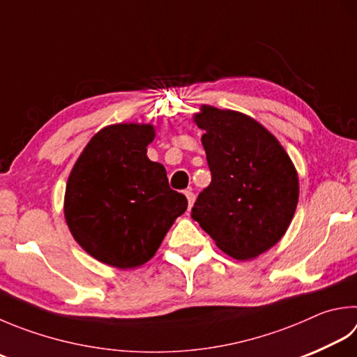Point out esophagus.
<instances>
[{
    "label": "esophagus",
    "instance_id": "1",
    "mask_svg": "<svg viewBox=\"0 0 357 357\" xmlns=\"http://www.w3.org/2000/svg\"><path fill=\"white\" fill-rule=\"evenodd\" d=\"M185 196L188 199V206H192L194 205V200H196V196H194L192 191H185Z\"/></svg>",
    "mask_w": 357,
    "mask_h": 357
}]
</instances>
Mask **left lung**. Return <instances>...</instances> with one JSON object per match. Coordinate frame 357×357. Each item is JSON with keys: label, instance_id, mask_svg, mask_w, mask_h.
<instances>
[{"label": "left lung", "instance_id": "1", "mask_svg": "<svg viewBox=\"0 0 357 357\" xmlns=\"http://www.w3.org/2000/svg\"><path fill=\"white\" fill-rule=\"evenodd\" d=\"M194 121L211 183L199 194L191 218L222 252L252 259L283 238L298 202V177L283 146L258 121L202 105Z\"/></svg>", "mask_w": 357, "mask_h": 357}]
</instances>
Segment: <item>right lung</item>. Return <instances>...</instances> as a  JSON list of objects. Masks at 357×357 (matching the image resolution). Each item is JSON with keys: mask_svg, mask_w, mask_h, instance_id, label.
<instances>
[{"mask_svg": "<svg viewBox=\"0 0 357 357\" xmlns=\"http://www.w3.org/2000/svg\"><path fill=\"white\" fill-rule=\"evenodd\" d=\"M151 124L104 127L85 146L68 177L65 219L93 258L118 268L149 261L188 200L169 188L163 165L147 158Z\"/></svg>", "mask_w": 357, "mask_h": 357, "instance_id": "add662e5", "label": "right lung"}]
</instances>
